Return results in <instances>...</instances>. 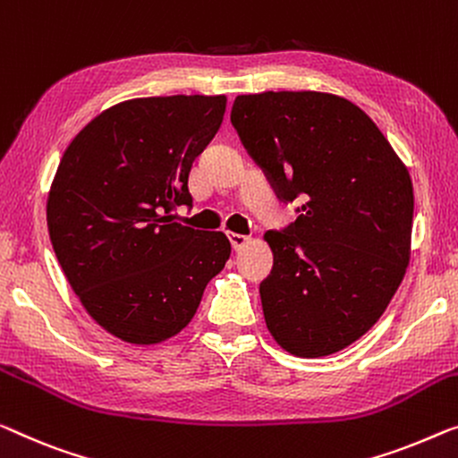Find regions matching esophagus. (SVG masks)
<instances>
[{
  "mask_svg": "<svg viewBox=\"0 0 458 458\" xmlns=\"http://www.w3.org/2000/svg\"><path fill=\"white\" fill-rule=\"evenodd\" d=\"M228 241H230V244H232V249L234 250H241L244 244H247L250 238L249 236H244V234H236V232H228Z\"/></svg>",
  "mask_w": 458,
  "mask_h": 458,
  "instance_id": "obj_1",
  "label": "esophagus"
}]
</instances>
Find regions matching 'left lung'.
<instances>
[{
    "mask_svg": "<svg viewBox=\"0 0 458 458\" xmlns=\"http://www.w3.org/2000/svg\"><path fill=\"white\" fill-rule=\"evenodd\" d=\"M244 149L298 220L269 230L273 269L259 285L284 350L320 358L377 323L403 282L413 187L372 119L325 92L236 97L230 113Z\"/></svg>",
    "mask_w": 458,
    "mask_h": 458,
    "instance_id": "1",
    "label": "left lung"
}]
</instances>
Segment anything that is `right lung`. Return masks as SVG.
Here are the masks:
<instances>
[{
    "instance_id": "right-lung-1",
    "label": "right lung",
    "mask_w": 458,
    "mask_h": 458,
    "mask_svg": "<svg viewBox=\"0 0 458 458\" xmlns=\"http://www.w3.org/2000/svg\"><path fill=\"white\" fill-rule=\"evenodd\" d=\"M226 97L121 102L65 149L47 201L57 261L84 309L129 344L185 329L230 257L222 232L173 220L193 203L189 173L214 138Z\"/></svg>"
}]
</instances>
